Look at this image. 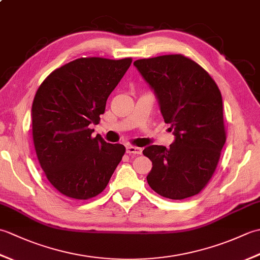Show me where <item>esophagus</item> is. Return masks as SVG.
Returning <instances> with one entry per match:
<instances>
[{
    "label": "esophagus",
    "instance_id": "obj_1",
    "mask_svg": "<svg viewBox=\"0 0 260 260\" xmlns=\"http://www.w3.org/2000/svg\"><path fill=\"white\" fill-rule=\"evenodd\" d=\"M126 152L128 154H142V148L129 145L126 147Z\"/></svg>",
    "mask_w": 260,
    "mask_h": 260
}]
</instances>
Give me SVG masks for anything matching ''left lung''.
Here are the masks:
<instances>
[{
    "instance_id": "8db88e82",
    "label": "left lung",
    "mask_w": 260,
    "mask_h": 260,
    "mask_svg": "<svg viewBox=\"0 0 260 260\" xmlns=\"http://www.w3.org/2000/svg\"><path fill=\"white\" fill-rule=\"evenodd\" d=\"M134 66L155 91L164 121L174 129L170 148L147 146V183L157 194L182 200L211 180L225 143L222 97L212 77L183 54L139 59Z\"/></svg>"
}]
</instances>
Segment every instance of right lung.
<instances>
[{"label": "right lung", "instance_id": "1", "mask_svg": "<svg viewBox=\"0 0 260 260\" xmlns=\"http://www.w3.org/2000/svg\"><path fill=\"white\" fill-rule=\"evenodd\" d=\"M132 58H79L49 75L32 104V139L40 167L61 194L88 200L102 193L126 148L92 137L107 98Z\"/></svg>", "mask_w": 260, "mask_h": 260}]
</instances>
